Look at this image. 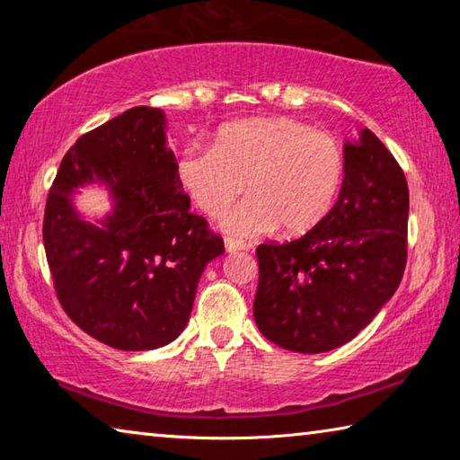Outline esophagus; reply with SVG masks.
Returning <instances> with one entry per match:
<instances>
[{"label":"esophagus","mask_w":460,"mask_h":460,"mask_svg":"<svg viewBox=\"0 0 460 460\" xmlns=\"http://www.w3.org/2000/svg\"><path fill=\"white\" fill-rule=\"evenodd\" d=\"M225 249H227L229 253H237V252H243V249H247V245L243 243V241H239V239L225 237Z\"/></svg>","instance_id":"34e87169"}]
</instances>
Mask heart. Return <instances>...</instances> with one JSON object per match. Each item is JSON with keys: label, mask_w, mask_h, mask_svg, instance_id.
I'll return each instance as SVG.
<instances>
[{"label": "heart", "mask_w": 460, "mask_h": 460, "mask_svg": "<svg viewBox=\"0 0 460 460\" xmlns=\"http://www.w3.org/2000/svg\"><path fill=\"white\" fill-rule=\"evenodd\" d=\"M178 181L199 211L221 217L245 189L249 197L225 217L235 237L282 229L305 235L331 213L345 176L337 139L290 118H253L223 126L213 147H190Z\"/></svg>", "instance_id": "obj_1"}]
</instances>
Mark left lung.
<instances>
[{"instance_id": "left-lung-1", "label": "left lung", "mask_w": 460, "mask_h": 460, "mask_svg": "<svg viewBox=\"0 0 460 460\" xmlns=\"http://www.w3.org/2000/svg\"><path fill=\"white\" fill-rule=\"evenodd\" d=\"M408 182L367 128L345 144V178L324 221L288 243L255 249L253 318L294 353H324L363 331L402 282L408 258Z\"/></svg>"}]
</instances>
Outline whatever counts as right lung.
<instances>
[{"label": "right lung", "mask_w": 460, "mask_h": 460, "mask_svg": "<svg viewBox=\"0 0 460 460\" xmlns=\"http://www.w3.org/2000/svg\"><path fill=\"white\" fill-rule=\"evenodd\" d=\"M164 113L134 107L76 139L44 208V249L68 318L121 351L172 342L189 323L202 270L225 252L221 235L190 213L166 146ZM103 181L114 211L81 220L72 190Z\"/></svg>", "instance_id": "add662e5"}]
</instances>
